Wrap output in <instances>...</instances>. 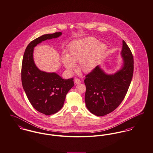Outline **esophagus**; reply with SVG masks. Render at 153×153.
Instances as JSON below:
<instances>
[{
	"label": "esophagus",
	"mask_w": 153,
	"mask_h": 153,
	"mask_svg": "<svg viewBox=\"0 0 153 153\" xmlns=\"http://www.w3.org/2000/svg\"><path fill=\"white\" fill-rule=\"evenodd\" d=\"M74 83H76V84H79V83H81V81H80V80L79 79H78V78H76L75 79H74Z\"/></svg>",
	"instance_id": "1"
}]
</instances>
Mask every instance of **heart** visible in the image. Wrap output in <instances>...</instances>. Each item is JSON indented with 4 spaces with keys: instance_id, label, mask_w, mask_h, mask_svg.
<instances>
[{
    "instance_id": "heart-1",
    "label": "heart",
    "mask_w": 153,
    "mask_h": 153,
    "mask_svg": "<svg viewBox=\"0 0 153 153\" xmlns=\"http://www.w3.org/2000/svg\"><path fill=\"white\" fill-rule=\"evenodd\" d=\"M99 44V40L94 37H87L72 43L69 47L68 54L63 57L66 68L74 71L77 68L76 63L80 62V71L87 73L93 71L106 49L105 45Z\"/></svg>"
}]
</instances>
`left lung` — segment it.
I'll return each mask as SVG.
<instances>
[{"label": "left lung", "instance_id": "1", "mask_svg": "<svg viewBox=\"0 0 153 153\" xmlns=\"http://www.w3.org/2000/svg\"><path fill=\"white\" fill-rule=\"evenodd\" d=\"M121 56L123 66L115 74H106L97 66L85 76V105L96 116H103L113 111L123 102L128 90L133 75L134 59L124 40Z\"/></svg>", "mask_w": 153, "mask_h": 153}]
</instances>
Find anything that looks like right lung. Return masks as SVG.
Masks as SVG:
<instances>
[{"instance_id":"right-lung-1","label":"right lung","mask_w":153,"mask_h":153,"mask_svg":"<svg viewBox=\"0 0 153 153\" xmlns=\"http://www.w3.org/2000/svg\"><path fill=\"white\" fill-rule=\"evenodd\" d=\"M62 32L42 35L27 46L22 60L21 77L23 88L34 108L45 115L58 112L63 106L66 96L74 85L73 79H63L55 73L40 71L34 64V47L42 41L56 38Z\"/></svg>"}]
</instances>
